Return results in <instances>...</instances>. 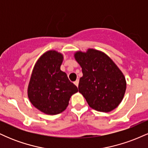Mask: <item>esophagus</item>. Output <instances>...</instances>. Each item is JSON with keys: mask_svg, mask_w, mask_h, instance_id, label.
I'll return each instance as SVG.
<instances>
[{"mask_svg": "<svg viewBox=\"0 0 148 148\" xmlns=\"http://www.w3.org/2000/svg\"><path fill=\"white\" fill-rule=\"evenodd\" d=\"M79 80H78V79L76 80V81H74V84H75L76 86H77V87H78V86H79Z\"/></svg>", "mask_w": 148, "mask_h": 148, "instance_id": "esophagus-1", "label": "esophagus"}]
</instances>
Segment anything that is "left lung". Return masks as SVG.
Masks as SVG:
<instances>
[{
    "instance_id": "8db88e82",
    "label": "left lung",
    "mask_w": 148,
    "mask_h": 148,
    "mask_svg": "<svg viewBox=\"0 0 148 148\" xmlns=\"http://www.w3.org/2000/svg\"><path fill=\"white\" fill-rule=\"evenodd\" d=\"M74 58L82 68L79 92L93 109L110 112L121 103L126 91L125 76L106 53L94 49L78 51Z\"/></svg>"
}]
</instances>
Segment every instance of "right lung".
Masks as SVG:
<instances>
[{
  "label": "right lung",
  "mask_w": 148,
  "mask_h": 148,
  "mask_svg": "<svg viewBox=\"0 0 148 148\" xmlns=\"http://www.w3.org/2000/svg\"><path fill=\"white\" fill-rule=\"evenodd\" d=\"M63 55L55 50L42 54L34 66L28 86V97L37 109L56 115L67 108L78 88L60 70Z\"/></svg>",
  "instance_id": "obj_1"
}]
</instances>
